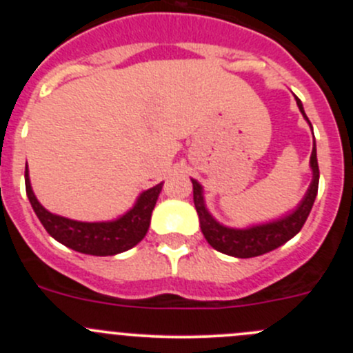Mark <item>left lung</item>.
I'll return each mask as SVG.
<instances>
[{
  "label": "left lung",
  "instance_id": "8db88e82",
  "mask_svg": "<svg viewBox=\"0 0 353 353\" xmlns=\"http://www.w3.org/2000/svg\"><path fill=\"white\" fill-rule=\"evenodd\" d=\"M295 102H297V108L301 110L302 116H304V119L311 126V121L305 116L301 99L295 97ZM312 137H314V133H312ZM309 167L312 170L311 184H309L304 198L299 201V205L292 212L285 213L280 219L272 220V222L256 223V225L244 227V229H236V227H227L223 223H220L210 213V210L206 208L203 186L196 179H191V183H193L194 206H196L199 216V227H201V232L205 236V239L208 241V244L213 249H216V251L234 256V258H254V256H261L265 252L280 248L287 241H290L292 237L297 236L299 230L302 229V225L307 220L312 205H314L316 194H318L319 167L318 155H316V141H312Z\"/></svg>",
  "mask_w": 353,
  "mask_h": 353
}]
</instances>
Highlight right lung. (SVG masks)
Returning <instances> with one entry per match:
<instances>
[{
    "instance_id": "obj_1",
    "label": "right lung",
    "mask_w": 353,
    "mask_h": 353,
    "mask_svg": "<svg viewBox=\"0 0 353 353\" xmlns=\"http://www.w3.org/2000/svg\"><path fill=\"white\" fill-rule=\"evenodd\" d=\"M163 183L140 193L134 205L114 220L105 222H80L56 215L46 210L32 190L28 167H25V190L35 215L49 236L73 251L92 256H114L134 248L150 227L152 212L162 191Z\"/></svg>"
}]
</instances>
